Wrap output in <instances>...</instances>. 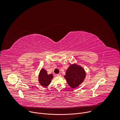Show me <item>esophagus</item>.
I'll return each instance as SVG.
<instances>
[{
	"label": "esophagus",
	"mask_w": 120,
	"mask_h": 120,
	"mask_svg": "<svg viewBox=\"0 0 120 120\" xmlns=\"http://www.w3.org/2000/svg\"><path fill=\"white\" fill-rule=\"evenodd\" d=\"M56 76H61V75L60 74H57V75H56Z\"/></svg>",
	"instance_id": "1"
}]
</instances>
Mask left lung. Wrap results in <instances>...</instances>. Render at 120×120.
I'll return each mask as SVG.
<instances>
[{
	"instance_id": "left-lung-1",
	"label": "left lung",
	"mask_w": 120,
	"mask_h": 120,
	"mask_svg": "<svg viewBox=\"0 0 120 120\" xmlns=\"http://www.w3.org/2000/svg\"><path fill=\"white\" fill-rule=\"evenodd\" d=\"M86 73L83 68L76 64H71L66 70L64 78L72 88L77 87L83 82Z\"/></svg>"
}]
</instances>
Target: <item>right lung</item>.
I'll use <instances>...</instances> for the list:
<instances>
[{
    "mask_svg": "<svg viewBox=\"0 0 120 120\" xmlns=\"http://www.w3.org/2000/svg\"><path fill=\"white\" fill-rule=\"evenodd\" d=\"M53 78L52 74L48 75L47 71L44 68L41 69L38 75V81L42 86L44 87L48 86Z\"/></svg>",
    "mask_w": 120,
    "mask_h": 120,
    "instance_id": "right-lung-1",
    "label": "right lung"
}]
</instances>
